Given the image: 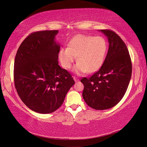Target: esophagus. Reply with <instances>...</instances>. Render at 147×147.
Returning a JSON list of instances; mask_svg holds the SVG:
<instances>
[{"mask_svg": "<svg viewBox=\"0 0 147 147\" xmlns=\"http://www.w3.org/2000/svg\"><path fill=\"white\" fill-rule=\"evenodd\" d=\"M73 78H74V80L75 82H78V81H79V79H78V78L75 77H74V76L73 77Z\"/></svg>", "mask_w": 147, "mask_h": 147, "instance_id": "34e87169", "label": "esophagus"}]
</instances>
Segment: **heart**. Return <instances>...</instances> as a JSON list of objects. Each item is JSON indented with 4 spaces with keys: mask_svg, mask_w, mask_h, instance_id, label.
Masks as SVG:
<instances>
[{
    "mask_svg": "<svg viewBox=\"0 0 147 147\" xmlns=\"http://www.w3.org/2000/svg\"><path fill=\"white\" fill-rule=\"evenodd\" d=\"M107 50V43L102 37L80 34L71 40L67 48L61 49L59 58L62 65L69 69L77 56L78 63L74 67V72L92 73L103 64Z\"/></svg>",
    "mask_w": 147,
    "mask_h": 147,
    "instance_id": "heart-1",
    "label": "heart"
}]
</instances>
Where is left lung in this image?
Segmentation results:
<instances>
[{"label": "left lung", "mask_w": 147, "mask_h": 147, "mask_svg": "<svg viewBox=\"0 0 147 147\" xmlns=\"http://www.w3.org/2000/svg\"><path fill=\"white\" fill-rule=\"evenodd\" d=\"M108 38L107 55L100 69L84 77L83 97L90 107L106 110L116 105L125 94L132 74V62L126 44L118 34L100 30Z\"/></svg>", "instance_id": "8db88e82"}]
</instances>
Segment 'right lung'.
<instances>
[{
    "mask_svg": "<svg viewBox=\"0 0 147 147\" xmlns=\"http://www.w3.org/2000/svg\"><path fill=\"white\" fill-rule=\"evenodd\" d=\"M58 30L31 33L21 43L14 63V82L24 104L35 112L50 113L59 109L75 82L58 65Z\"/></svg>",
    "mask_w": 147,
    "mask_h": 147,
    "instance_id": "right-lung-1",
    "label": "right lung"
}]
</instances>
